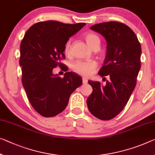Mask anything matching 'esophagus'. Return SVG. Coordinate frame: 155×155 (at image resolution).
Segmentation results:
<instances>
[{"instance_id": "obj_1", "label": "esophagus", "mask_w": 155, "mask_h": 155, "mask_svg": "<svg viewBox=\"0 0 155 155\" xmlns=\"http://www.w3.org/2000/svg\"><path fill=\"white\" fill-rule=\"evenodd\" d=\"M87 82H88L87 79H86V78H83V79H82V83H83V84H87Z\"/></svg>"}]
</instances>
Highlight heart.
<instances>
[{
  "mask_svg": "<svg viewBox=\"0 0 155 155\" xmlns=\"http://www.w3.org/2000/svg\"><path fill=\"white\" fill-rule=\"evenodd\" d=\"M84 39L87 42L88 46L91 48L94 47L100 46L101 39L96 34L92 32L86 33L84 36ZM71 40L69 39L66 42L64 46V53L66 55H69L71 54ZM97 67L96 61L93 60L89 61H77L73 66V69L75 73L84 77H89L91 75Z\"/></svg>",
  "mask_w": 155,
  "mask_h": 155,
  "instance_id": "b5f03b06",
  "label": "heart"
}]
</instances>
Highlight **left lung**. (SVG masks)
<instances>
[{"mask_svg": "<svg viewBox=\"0 0 155 155\" xmlns=\"http://www.w3.org/2000/svg\"><path fill=\"white\" fill-rule=\"evenodd\" d=\"M91 30L103 36L107 53L98 74L105 80H89L93 92L87 98L88 109L101 120H110L123 110L129 101L141 68V44L137 35L124 23L109 21L92 25Z\"/></svg>", "mask_w": 155, "mask_h": 155, "instance_id": "obj_1", "label": "left lung"}]
</instances>
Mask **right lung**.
Masks as SVG:
<instances>
[{"label": "right lung", "mask_w": 155, "mask_h": 155, "mask_svg": "<svg viewBox=\"0 0 155 155\" xmlns=\"http://www.w3.org/2000/svg\"><path fill=\"white\" fill-rule=\"evenodd\" d=\"M86 25L47 21L34 24L21 43L20 66L22 84L35 110L44 117H53L63 111L72 93L82 84L80 75L73 72L64 78L53 70L65 59L64 46L69 38ZM64 68L66 70V66Z\"/></svg>", "instance_id": "add662e5"}]
</instances>
